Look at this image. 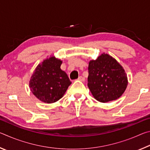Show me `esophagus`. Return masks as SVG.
<instances>
[{"mask_svg": "<svg viewBox=\"0 0 150 150\" xmlns=\"http://www.w3.org/2000/svg\"><path fill=\"white\" fill-rule=\"evenodd\" d=\"M77 80L80 81H85V79L84 77H83V76H79V78L77 79Z\"/></svg>", "mask_w": 150, "mask_h": 150, "instance_id": "34e87169", "label": "esophagus"}]
</instances>
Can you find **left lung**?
Listing matches in <instances>:
<instances>
[{
	"instance_id": "obj_1",
	"label": "left lung",
	"mask_w": 150,
	"mask_h": 150,
	"mask_svg": "<svg viewBox=\"0 0 150 150\" xmlns=\"http://www.w3.org/2000/svg\"><path fill=\"white\" fill-rule=\"evenodd\" d=\"M88 87L96 100L107 103L118 98L125 91L128 80L117 61L102 54L88 64Z\"/></svg>"
}]
</instances>
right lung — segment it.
I'll list each match as a JSON object with an SVG mask.
<instances>
[{
    "label": "right lung",
    "instance_id": "1",
    "mask_svg": "<svg viewBox=\"0 0 150 150\" xmlns=\"http://www.w3.org/2000/svg\"><path fill=\"white\" fill-rule=\"evenodd\" d=\"M62 62L54 57L38 65L30 81L33 94L39 100L53 103L59 100L71 84L67 75L61 69Z\"/></svg>",
    "mask_w": 150,
    "mask_h": 150
}]
</instances>
